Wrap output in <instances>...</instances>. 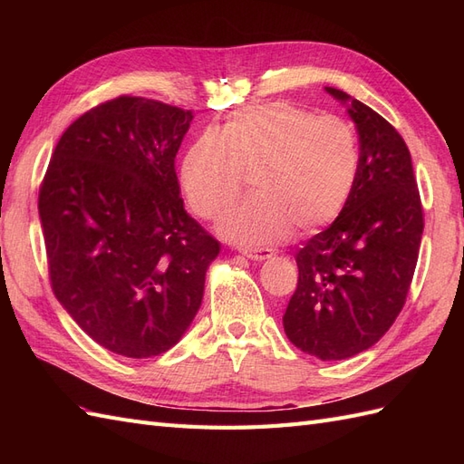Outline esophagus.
<instances>
[{"label":"esophagus","mask_w":464,"mask_h":464,"mask_svg":"<svg viewBox=\"0 0 464 464\" xmlns=\"http://www.w3.org/2000/svg\"><path fill=\"white\" fill-rule=\"evenodd\" d=\"M242 254L251 261H265L273 257V249H242Z\"/></svg>","instance_id":"obj_1"}]
</instances>
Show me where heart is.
Masks as SVG:
<instances>
[{
    "label": "heart",
    "instance_id": "b5f03b06",
    "mask_svg": "<svg viewBox=\"0 0 464 464\" xmlns=\"http://www.w3.org/2000/svg\"><path fill=\"white\" fill-rule=\"evenodd\" d=\"M246 174L256 195L220 224L244 246L315 232L343 213L360 174L353 125L286 102L237 110L220 131L201 133L181 160V189L201 218H220L240 198Z\"/></svg>",
    "mask_w": 464,
    "mask_h": 464
}]
</instances>
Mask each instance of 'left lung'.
Segmentation results:
<instances>
[{
	"mask_svg": "<svg viewBox=\"0 0 464 464\" xmlns=\"http://www.w3.org/2000/svg\"><path fill=\"white\" fill-rule=\"evenodd\" d=\"M360 174L343 213L296 254L298 286L283 317L302 353L344 360L373 346L401 314L424 232L411 152L399 131L346 92Z\"/></svg>",
	"mask_w": 464,
	"mask_h": 464,
	"instance_id": "left-lung-1",
	"label": "left lung"
}]
</instances>
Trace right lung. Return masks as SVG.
I'll return each instance as SVG.
<instances>
[{
    "mask_svg": "<svg viewBox=\"0 0 464 464\" xmlns=\"http://www.w3.org/2000/svg\"><path fill=\"white\" fill-rule=\"evenodd\" d=\"M191 120L118 96L69 125L40 186L55 298L92 341L128 358L181 339L220 251L179 198L174 160Z\"/></svg>",
    "mask_w": 464,
    "mask_h": 464,
    "instance_id": "add662e5",
    "label": "right lung"
}]
</instances>
